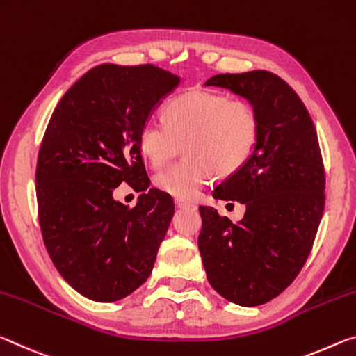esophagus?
Masks as SVG:
<instances>
[{
	"instance_id": "obj_1",
	"label": "esophagus",
	"mask_w": 356,
	"mask_h": 356,
	"mask_svg": "<svg viewBox=\"0 0 356 356\" xmlns=\"http://www.w3.org/2000/svg\"><path fill=\"white\" fill-rule=\"evenodd\" d=\"M175 207H177V208H192L194 205H192V203H189V202L177 199V200H175Z\"/></svg>"
}]
</instances>
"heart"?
<instances>
[{
  "label": "heart",
  "instance_id": "b5f03b06",
  "mask_svg": "<svg viewBox=\"0 0 356 356\" xmlns=\"http://www.w3.org/2000/svg\"><path fill=\"white\" fill-rule=\"evenodd\" d=\"M162 123H145L137 143L140 154L161 167L184 143L186 159L154 177V186L179 200H192L214 175L230 177L254 156L260 140V116L252 104L211 90H189L162 110Z\"/></svg>",
  "mask_w": 356,
  "mask_h": 356
}]
</instances>
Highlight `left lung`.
<instances>
[{
	"instance_id": "left-lung-1",
	"label": "left lung",
	"mask_w": 356,
	"mask_h": 356,
	"mask_svg": "<svg viewBox=\"0 0 356 356\" xmlns=\"http://www.w3.org/2000/svg\"><path fill=\"white\" fill-rule=\"evenodd\" d=\"M205 85L246 97L260 116V140L248 164L213 192L246 205L240 222L200 207L202 261L220 296L260 306L295 281L316 240L325 207L316 126L292 86L273 72L219 74Z\"/></svg>"
}]
</instances>
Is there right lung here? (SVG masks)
<instances>
[{
    "mask_svg": "<svg viewBox=\"0 0 356 356\" xmlns=\"http://www.w3.org/2000/svg\"><path fill=\"white\" fill-rule=\"evenodd\" d=\"M178 75L153 64H101L55 107L36 165L38 218L58 273L92 301L124 298L147 281L175 211L149 189L137 136ZM127 182L136 207L113 200Z\"/></svg>",
    "mask_w": 356,
    "mask_h": 356,
    "instance_id": "right-lung-1",
    "label": "right lung"
}]
</instances>
